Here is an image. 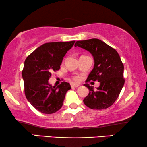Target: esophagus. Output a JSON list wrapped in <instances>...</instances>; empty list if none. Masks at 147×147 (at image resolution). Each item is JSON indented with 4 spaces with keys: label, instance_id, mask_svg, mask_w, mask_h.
Listing matches in <instances>:
<instances>
[{
    "label": "esophagus",
    "instance_id": "obj_1",
    "mask_svg": "<svg viewBox=\"0 0 147 147\" xmlns=\"http://www.w3.org/2000/svg\"><path fill=\"white\" fill-rule=\"evenodd\" d=\"M71 88H77V87H78V86H80V85H79V84H78L71 83Z\"/></svg>",
    "mask_w": 147,
    "mask_h": 147
}]
</instances>
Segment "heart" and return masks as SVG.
Instances as JSON below:
<instances>
[{
	"label": "heart",
	"mask_w": 147,
	"mask_h": 147,
	"mask_svg": "<svg viewBox=\"0 0 147 147\" xmlns=\"http://www.w3.org/2000/svg\"><path fill=\"white\" fill-rule=\"evenodd\" d=\"M74 80H78V77H75V78H74Z\"/></svg>",
	"instance_id": "b5f03b06"
}]
</instances>
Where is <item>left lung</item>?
I'll return each mask as SVG.
<instances>
[{
  "mask_svg": "<svg viewBox=\"0 0 147 147\" xmlns=\"http://www.w3.org/2000/svg\"><path fill=\"white\" fill-rule=\"evenodd\" d=\"M77 46L87 50L94 57V68L86 82L96 80L100 82L96 90L88 84H84L90 92L84 103L91 109H106L114 103L124 84V65L119 54L98 39L76 41L75 47Z\"/></svg>",
  "mask_w": 147,
  "mask_h": 147,
  "instance_id": "left-lung-1",
  "label": "left lung"
}]
</instances>
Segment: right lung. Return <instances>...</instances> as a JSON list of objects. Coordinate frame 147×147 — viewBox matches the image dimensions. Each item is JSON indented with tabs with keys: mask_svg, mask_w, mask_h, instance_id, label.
<instances>
[{
	"mask_svg": "<svg viewBox=\"0 0 147 147\" xmlns=\"http://www.w3.org/2000/svg\"><path fill=\"white\" fill-rule=\"evenodd\" d=\"M75 41L52 42L37 48L25 59L22 77L28 101L38 111L53 114L63 106L70 84L63 82L57 86L49 83L51 72L60 69L63 57Z\"/></svg>",
	"mask_w": 147,
	"mask_h": 147,
	"instance_id": "add662e5",
	"label": "right lung"
}]
</instances>
